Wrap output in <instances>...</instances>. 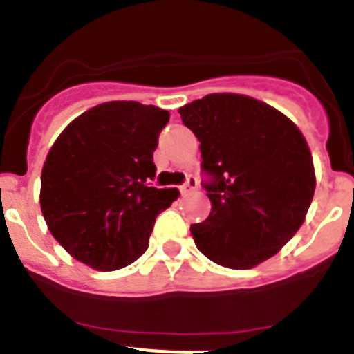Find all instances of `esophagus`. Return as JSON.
Returning a JSON list of instances; mask_svg holds the SVG:
<instances>
[{
	"mask_svg": "<svg viewBox=\"0 0 354 354\" xmlns=\"http://www.w3.org/2000/svg\"><path fill=\"white\" fill-rule=\"evenodd\" d=\"M196 186H198V183H196V177H193V175H187L186 183H184L183 186L179 187V189H180V193H183V195H186V193L195 192Z\"/></svg>",
	"mask_w": 354,
	"mask_h": 354,
	"instance_id": "1",
	"label": "esophagus"
}]
</instances>
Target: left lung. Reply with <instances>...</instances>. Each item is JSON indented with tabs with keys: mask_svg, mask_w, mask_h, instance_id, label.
I'll list each match as a JSON object with an SVG mask.
<instances>
[{
	"mask_svg": "<svg viewBox=\"0 0 354 354\" xmlns=\"http://www.w3.org/2000/svg\"><path fill=\"white\" fill-rule=\"evenodd\" d=\"M202 152L211 214L192 225L195 245L216 264L250 270L298 232L315 189L301 131L264 102L211 93L179 109Z\"/></svg>",
	"mask_w": 354,
	"mask_h": 354,
	"instance_id": "1",
	"label": "left lung"
}]
</instances>
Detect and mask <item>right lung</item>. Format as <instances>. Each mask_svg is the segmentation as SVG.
<instances>
[{
    "mask_svg": "<svg viewBox=\"0 0 354 354\" xmlns=\"http://www.w3.org/2000/svg\"><path fill=\"white\" fill-rule=\"evenodd\" d=\"M170 113L134 101L104 102L71 122L49 150L40 207L49 232L83 264L115 271L140 259L177 189L150 186Z\"/></svg>",
    "mask_w": 354,
    "mask_h": 354,
    "instance_id": "add662e5",
    "label": "right lung"
}]
</instances>
